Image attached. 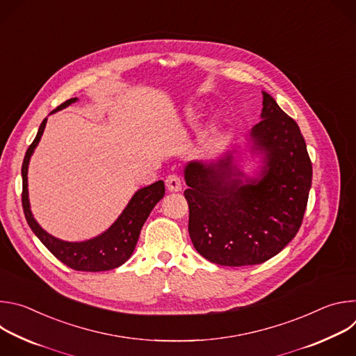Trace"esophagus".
<instances>
[{"label": "esophagus", "instance_id": "esophagus-1", "mask_svg": "<svg viewBox=\"0 0 356 356\" xmlns=\"http://www.w3.org/2000/svg\"><path fill=\"white\" fill-rule=\"evenodd\" d=\"M166 187L169 191H180L183 187V181L177 175H169L166 177Z\"/></svg>", "mask_w": 356, "mask_h": 356}]
</instances>
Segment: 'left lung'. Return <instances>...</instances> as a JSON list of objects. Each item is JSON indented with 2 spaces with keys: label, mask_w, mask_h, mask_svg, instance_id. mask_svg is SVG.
<instances>
[{
  "label": "left lung",
  "mask_w": 356,
  "mask_h": 356,
  "mask_svg": "<svg viewBox=\"0 0 356 356\" xmlns=\"http://www.w3.org/2000/svg\"><path fill=\"white\" fill-rule=\"evenodd\" d=\"M250 131L264 166L246 177L229 152L218 162H190L188 234L195 250L222 266L264 264L296 236L307 207L313 166L298 125L268 92Z\"/></svg>",
  "instance_id": "1"
}]
</instances>
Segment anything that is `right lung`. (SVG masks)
I'll list each match as a JSON object with an SVG mask.
<instances>
[{
	"mask_svg": "<svg viewBox=\"0 0 356 356\" xmlns=\"http://www.w3.org/2000/svg\"><path fill=\"white\" fill-rule=\"evenodd\" d=\"M76 101L77 98L65 101L50 114L66 108ZM46 121L47 118L42 121L33 142L26 150L22 163V207L28 225L39 241L54 253V257H56L66 266L81 272H103L115 269L131 258L145 221L165 195V183L159 180L154 184L139 188L117 221L101 235L83 242H67L55 238L36 222L32 216L28 198V165L44 131Z\"/></svg>",
	"mask_w": 356,
	"mask_h": 356,
	"instance_id": "1",
	"label": "right lung"
}]
</instances>
